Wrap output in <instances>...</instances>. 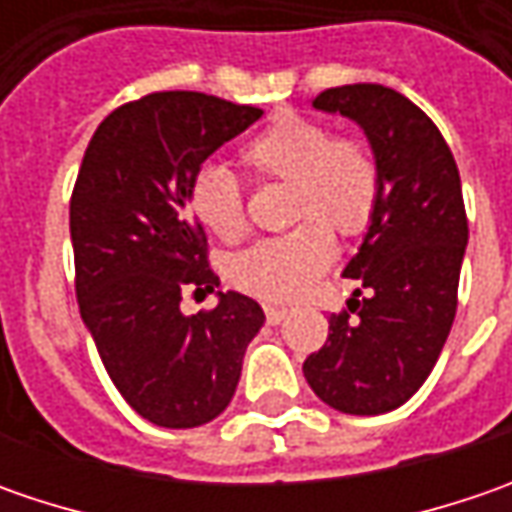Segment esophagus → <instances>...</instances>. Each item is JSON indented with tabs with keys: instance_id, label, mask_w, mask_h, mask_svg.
<instances>
[{
	"instance_id": "esophagus-1",
	"label": "esophagus",
	"mask_w": 512,
	"mask_h": 512,
	"mask_svg": "<svg viewBox=\"0 0 512 512\" xmlns=\"http://www.w3.org/2000/svg\"><path fill=\"white\" fill-rule=\"evenodd\" d=\"M265 316L270 325H282L287 319V307H276V305H267L265 307Z\"/></svg>"
}]
</instances>
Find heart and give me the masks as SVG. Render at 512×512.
Here are the masks:
<instances>
[{"mask_svg": "<svg viewBox=\"0 0 512 512\" xmlns=\"http://www.w3.org/2000/svg\"><path fill=\"white\" fill-rule=\"evenodd\" d=\"M242 162L262 179L293 187L290 222L305 225L242 250L227 276L265 302H293L333 259V239L324 225L342 236H356L370 225L382 193L379 162L367 142L333 136L327 125L305 116H276L242 148ZM187 205L210 236L222 242L245 236L242 185L222 165L210 162L196 170Z\"/></svg>", "mask_w": 512, "mask_h": 512, "instance_id": "1", "label": "heart"}]
</instances>
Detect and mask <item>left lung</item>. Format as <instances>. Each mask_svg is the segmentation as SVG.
<instances>
[{"mask_svg": "<svg viewBox=\"0 0 512 512\" xmlns=\"http://www.w3.org/2000/svg\"><path fill=\"white\" fill-rule=\"evenodd\" d=\"M313 108L362 128L382 193L359 253L342 270L364 287L362 302H347L360 319L330 316L327 344L302 370L333 410L379 416L422 387L453 327L467 247L462 179L439 128L393 88L342 85L319 93Z\"/></svg>", "mask_w": 512, "mask_h": 512, "instance_id": "left-lung-1", "label": "left lung"}]
</instances>
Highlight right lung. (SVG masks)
<instances>
[{"label":"right lung","instance_id":"add662e5","mask_svg":"<svg viewBox=\"0 0 512 512\" xmlns=\"http://www.w3.org/2000/svg\"><path fill=\"white\" fill-rule=\"evenodd\" d=\"M262 116L196 90L150 93L96 128L70 199L76 296L90 339L125 402L148 422L185 430L213 422L265 325L236 290L185 316L187 290L213 293L187 190L210 153Z\"/></svg>","mask_w":512,"mask_h":512}]
</instances>
